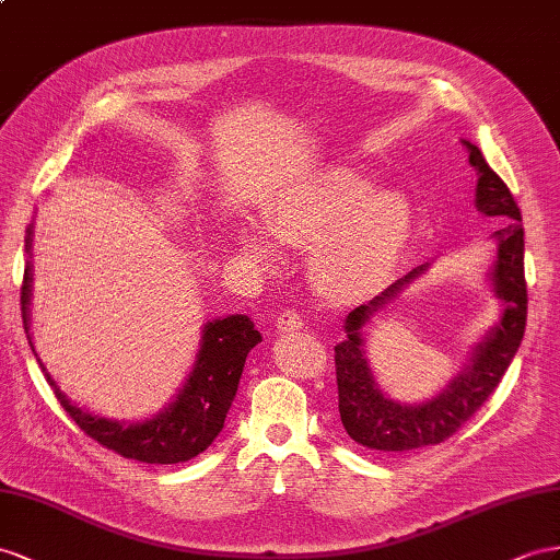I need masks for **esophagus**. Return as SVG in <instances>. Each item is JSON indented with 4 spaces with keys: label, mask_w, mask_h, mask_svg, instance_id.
I'll return each instance as SVG.
<instances>
[{
    "label": "esophagus",
    "mask_w": 560,
    "mask_h": 560,
    "mask_svg": "<svg viewBox=\"0 0 560 560\" xmlns=\"http://www.w3.org/2000/svg\"><path fill=\"white\" fill-rule=\"evenodd\" d=\"M277 328L281 334L300 331V328H303V317H300L295 310H283V312H279V317H277Z\"/></svg>",
    "instance_id": "1"
}]
</instances>
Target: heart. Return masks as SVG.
Here are the masks:
<instances>
[{
  "instance_id": "1",
  "label": "heart",
  "mask_w": 560,
  "mask_h": 560,
  "mask_svg": "<svg viewBox=\"0 0 560 560\" xmlns=\"http://www.w3.org/2000/svg\"><path fill=\"white\" fill-rule=\"evenodd\" d=\"M267 226L243 220L236 236L243 253L269 262L277 241L310 248V279L326 300L354 305L383 291L402 262L413 232L405 194L371 191L352 167H331L289 186L267 208Z\"/></svg>"
}]
</instances>
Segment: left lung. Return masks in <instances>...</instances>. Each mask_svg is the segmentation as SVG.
I'll list each match as a JSON object with an SVG mask.
<instances>
[{"label":"left lung","mask_w":560,"mask_h":560,"mask_svg":"<svg viewBox=\"0 0 560 560\" xmlns=\"http://www.w3.org/2000/svg\"><path fill=\"white\" fill-rule=\"evenodd\" d=\"M464 147L468 149V163L478 170L476 208L487 218H497L499 224H504L492 234L497 241V260L490 271L494 295L504 303V312L487 336L472 348L470 362L462 374H456L447 388L421 405H399L378 390L364 357V326L413 279L425 275L428 265L411 269L405 279L393 283L371 303L354 307L348 314V336L336 346L338 411L348 435L369 450L409 452L452 438L494 393L521 348L527 319L521 208L513 200L509 186L487 165L476 143L464 139Z\"/></svg>","instance_id":"obj_1"}]
</instances>
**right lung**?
<instances>
[{
  "label": "right lung",
  "mask_w": 560,
  "mask_h": 560,
  "mask_svg": "<svg viewBox=\"0 0 560 560\" xmlns=\"http://www.w3.org/2000/svg\"><path fill=\"white\" fill-rule=\"evenodd\" d=\"M31 246L33 226H27L25 253H31ZM31 262H25L21 285V314L27 340H31V348L35 352L31 338ZM260 340V331H257L246 314H229L224 319L208 322L203 326V334H200V348L191 374L184 381L175 402H170L163 411H158L153 419L137 423L110 421L75 407L59 390L51 374H47L45 364L39 360L37 362L42 371H45L56 397H59V402L68 411V417L92 440L125 458H135V462L182 464L198 456L200 452H206L212 440L220 435L226 411L232 407L238 390L243 364H246L248 352Z\"/></svg>",
  "instance_id": "1"
}]
</instances>
